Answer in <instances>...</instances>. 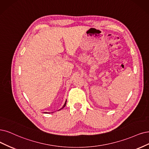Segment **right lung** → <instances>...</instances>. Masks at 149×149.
<instances>
[{"label": "right lung", "instance_id": "1", "mask_svg": "<svg viewBox=\"0 0 149 149\" xmlns=\"http://www.w3.org/2000/svg\"><path fill=\"white\" fill-rule=\"evenodd\" d=\"M66 102H67V100H66V101H65V103H64V106H63V107H62V108H61L60 109H59V110H58V111H60V110H61V109H63V108H64V107L65 106V105H66ZM52 113H53V112H52Z\"/></svg>", "mask_w": 149, "mask_h": 149}]
</instances>
